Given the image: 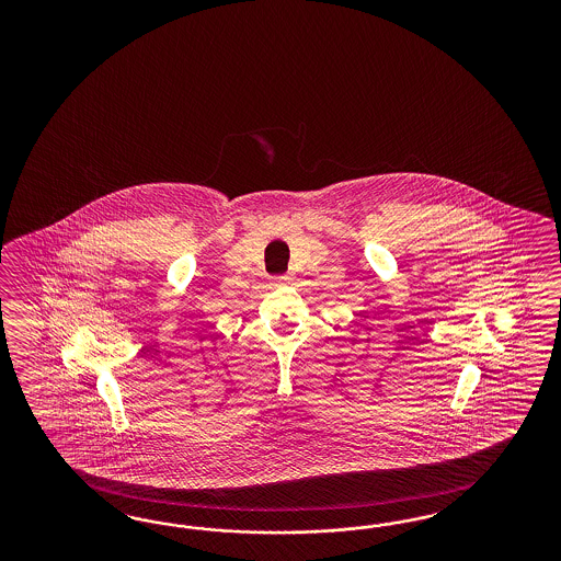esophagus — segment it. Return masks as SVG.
<instances>
[{
    "instance_id": "34e87169",
    "label": "esophagus",
    "mask_w": 561,
    "mask_h": 561,
    "mask_svg": "<svg viewBox=\"0 0 561 561\" xmlns=\"http://www.w3.org/2000/svg\"><path fill=\"white\" fill-rule=\"evenodd\" d=\"M273 282H275V284H289L291 277H289V275H279V277H275Z\"/></svg>"
}]
</instances>
